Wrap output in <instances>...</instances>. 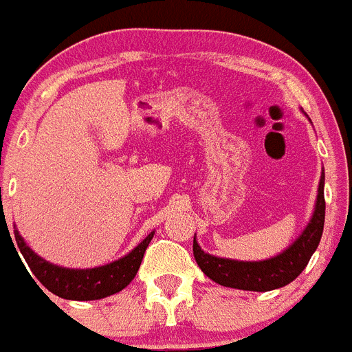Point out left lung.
I'll return each mask as SVG.
<instances>
[{
    "instance_id": "8db88e82",
    "label": "left lung",
    "mask_w": 352,
    "mask_h": 352,
    "mask_svg": "<svg viewBox=\"0 0 352 352\" xmlns=\"http://www.w3.org/2000/svg\"><path fill=\"white\" fill-rule=\"evenodd\" d=\"M324 217H326V200H324V170H322L315 209L308 226L304 227V231L295 238L294 243L288 245L283 252L261 261L218 258L204 252L195 234L193 256L200 270L209 279L227 288L247 292H270L283 288L299 276L308 265L313 252L317 250L324 231Z\"/></svg>"
}]
</instances>
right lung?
Masks as SVG:
<instances>
[{
  "label": "right lung",
  "mask_w": 352,
  "mask_h": 352,
  "mask_svg": "<svg viewBox=\"0 0 352 352\" xmlns=\"http://www.w3.org/2000/svg\"><path fill=\"white\" fill-rule=\"evenodd\" d=\"M14 234H16V243L26 265L30 267L32 274L39 279L44 288H48L53 295L67 300H98L118 294L126 285H131L140 270L144 250L152 241L155 231L150 232L135 249L125 254L123 258L94 268H66L53 265L41 258L39 254H35L26 245L17 229H14Z\"/></svg>",
  "instance_id": "right-lung-1"
}]
</instances>
